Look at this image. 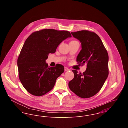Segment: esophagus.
Segmentation results:
<instances>
[{"label":"esophagus","instance_id":"34e87169","mask_svg":"<svg viewBox=\"0 0 128 128\" xmlns=\"http://www.w3.org/2000/svg\"><path fill=\"white\" fill-rule=\"evenodd\" d=\"M64 70H65V72H66V71H68V70H69V68H67V67H65Z\"/></svg>","mask_w":128,"mask_h":128}]
</instances>
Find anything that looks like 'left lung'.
Returning a JSON list of instances; mask_svg holds the SVG:
<instances>
[{"instance_id": "8db88e82", "label": "left lung", "mask_w": 128, "mask_h": 128, "mask_svg": "<svg viewBox=\"0 0 128 128\" xmlns=\"http://www.w3.org/2000/svg\"><path fill=\"white\" fill-rule=\"evenodd\" d=\"M81 43L76 60L87 64L84 72L72 70L74 78L68 82L70 90L80 98H91L100 90L108 75V55L100 37L86 30L71 32Z\"/></svg>"}]
</instances>
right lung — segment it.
Returning a JSON list of instances; mask_svg holds the SVG:
<instances>
[{"label":"right lung","mask_w":128,"mask_h":128,"mask_svg":"<svg viewBox=\"0 0 128 128\" xmlns=\"http://www.w3.org/2000/svg\"><path fill=\"white\" fill-rule=\"evenodd\" d=\"M70 33L67 30L45 29L32 33L23 46L17 61L19 79L30 94L42 96L54 87L56 79L64 72L61 64L49 67V54L54 53Z\"/></svg>","instance_id":"add662e5"}]
</instances>
